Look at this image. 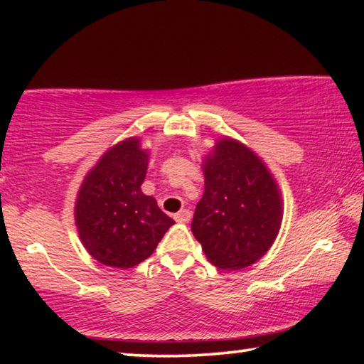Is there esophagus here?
Instances as JSON below:
<instances>
[{
  "mask_svg": "<svg viewBox=\"0 0 364 364\" xmlns=\"http://www.w3.org/2000/svg\"><path fill=\"white\" fill-rule=\"evenodd\" d=\"M175 220L178 221V223H188V221L191 220V212L186 210V208H183V210H180L175 215Z\"/></svg>",
  "mask_w": 364,
  "mask_h": 364,
  "instance_id": "1",
  "label": "esophagus"
}]
</instances>
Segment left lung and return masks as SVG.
I'll list each match as a JSON object with an SVG mask.
<instances>
[{
    "label": "left lung",
    "instance_id": "left-lung-1",
    "mask_svg": "<svg viewBox=\"0 0 364 364\" xmlns=\"http://www.w3.org/2000/svg\"><path fill=\"white\" fill-rule=\"evenodd\" d=\"M204 196L193 223L208 262L220 269L250 267L267 254L282 221V199L267 165L247 146L223 138L202 162Z\"/></svg>",
    "mask_w": 364,
    "mask_h": 364
}]
</instances>
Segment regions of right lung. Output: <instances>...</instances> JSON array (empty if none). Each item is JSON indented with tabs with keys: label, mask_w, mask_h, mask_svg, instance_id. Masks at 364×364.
I'll return each instance as SVG.
<instances>
[{
	"label": "right lung",
	"mask_w": 364,
	"mask_h": 364,
	"mask_svg": "<svg viewBox=\"0 0 364 364\" xmlns=\"http://www.w3.org/2000/svg\"><path fill=\"white\" fill-rule=\"evenodd\" d=\"M147 162L149 154L141 149V139L127 138L104 152L78 189V236L88 254L106 267H136L175 223L141 191Z\"/></svg>",
	"instance_id": "add662e5"
}]
</instances>
